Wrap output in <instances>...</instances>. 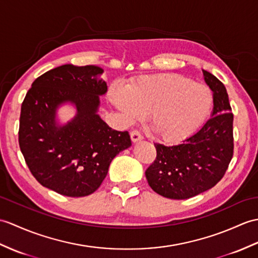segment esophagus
I'll use <instances>...</instances> for the list:
<instances>
[{"mask_svg":"<svg viewBox=\"0 0 258 258\" xmlns=\"http://www.w3.org/2000/svg\"><path fill=\"white\" fill-rule=\"evenodd\" d=\"M131 140L133 143H136V142L143 140V136L141 135L139 131H132L131 132Z\"/></svg>","mask_w":258,"mask_h":258,"instance_id":"obj_1","label":"esophagus"}]
</instances>
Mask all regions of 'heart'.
I'll return each instance as SVG.
<instances>
[{
  "instance_id": "heart-1",
  "label": "heart",
  "mask_w": 258,
  "mask_h": 258,
  "mask_svg": "<svg viewBox=\"0 0 258 258\" xmlns=\"http://www.w3.org/2000/svg\"><path fill=\"white\" fill-rule=\"evenodd\" d=\"M107 97L127 123L148 112L154 133L168 142L194 134L212 105L210 89L178 74L141 76L127 87L113 85Z\"/></svg>"
}]
</instances>
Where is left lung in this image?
Masks as SVG:
<instances>
[{
    "instance_id": "8db88e82",
    "label": "left lung",
    "mask_w": 258,
    "mask_h": 258,
    "mask_svg": "<svg viewBox=\"0 0 258 258\" xmlns=\"http://www.w3.org/2000/svg\"><path fill=\"white\" fill-rule=\"evenodd\" d=\"M203 71L213 92L211 117L182 143L155 144L157 156L145 171L155 192L176 200L189 199L217 184L233 157V113L224 85Z\"/></svg>"
}]
</instances>
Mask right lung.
<instances>
[{
	"label": "right lung",
	"mask_w": 258,
	"mask_h": 258,
	"mask_svg": "<svg viewBox=\"0 0 258 258\" xmlns=\"http://www.w3.org/2000/svg\"><path fill=\"white\" fill-rule=\"evenodd\" d=\"M102 74L98 66L62 64L38 77L22 103L21 152L36 180L62 196L93 194L113 158L132 145L128 132L112 130L98 114L107 91ZM64 103L77 114L60 125L56 109Z\"/></svg>",
	"instance_id": "obj_1"
}]
</instances>
